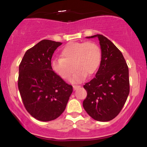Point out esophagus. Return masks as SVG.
I'll use <instances>...</instances> for the list:
<instances>
[{"label": "esophagus", "instance_id": "obj_1", "mask_svg": "<svg viewBox=\"0 0 147 147\" xmlns=\"http://www.w3.org/2000/svg\"><path fill=\"white\" fill-rule=\"evenodd\" d=\"M73 88H74V90H76L77 89H78V88H80V86H74Z\"/></svg>", "mask_w": 147, "mask_h": 147}]
</instances>
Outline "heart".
Segmentation results:
<instances>
[{
    "mask_svg": "<svg viewBox=\"0 0 147 147\" xmlns=\"http://www.w3.org/2000/svg\"><path fill=\"white\" fill-rule=\"evenodd\" d=\"M61 57L51 60L52 71L62 80H67L73 73L74 65L76 71L70 82L78 84L84 82L87 75L91 76L96 73L102 55L100 47L94 42H71L62 49Z\"/></svg>",
    "mask_w": 147,
    "mask_h": 147,
    "instance_id": "b5f03b06",
    "label": "heart"
}]
</instances>
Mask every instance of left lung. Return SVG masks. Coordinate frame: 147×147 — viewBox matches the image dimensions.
Segmentation results:
<instances>
[{"mask_svg": "<svg viewBox=\"0 0 147 147\" xmlns=\"http://www.w3.org/2000/svg\"><path fill=\"white\" fill-rule=\"evenodd\" d=\"M98 37L102 59L96 77L84 86L87 96L83 102L86 112L100 122L114 119L123 108L130 92L128 67L121 51L104 35Z\"/></svg>", "mask_w": 147, "mask_h": 147, "instance_id": "8db88e82", "label": "left lung"}]
</instances>
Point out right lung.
I'll use <instances>...</instances> for the list:
<instances>
[{
    "label": "right lung",
    "mask_w": 147,
    "mask_h": 147,
    "mask_svg": "<svg viewBox=\"0 0 147 147\" xmlns=\"http://www.w3.org/2000/svg\"><path fill=\"white\" fill-rule=\"evenodd\" d=\"M62 43L44 39L28 49L19 68L18 87L27 111L40 121L59 117L65 110L72 86L52 71V55Z\"/></svg>",
    "instance_id": "1"
}]
</instances>
